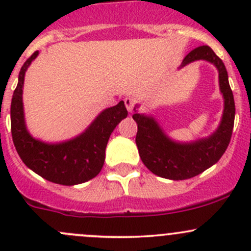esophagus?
Returning <instances> with one entry per match:
<instances>
[{
    "instance_id": "esophagus-1",
    "label": "esophagus",
    "mask_w": 251,
    "mask_h": 251,
    "mask_svg": "<svg viewBox=\"0 0 251 251\" xmlns=\"http://www.w3.org/2000/svg\"><path fill=\"white\" fill-rule=\"evenodd\" d=\"M124 102H125L126 109L130 111V113H132V111L136 109V100H133V98L127 97V98H125V100H124Z\"/></svg>"
}]
</instances>
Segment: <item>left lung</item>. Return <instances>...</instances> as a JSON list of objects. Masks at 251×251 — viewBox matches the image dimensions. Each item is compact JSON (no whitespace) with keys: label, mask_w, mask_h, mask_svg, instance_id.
I'll return each mask as SVG.
<instances>
[{"label":"left lung","mask_w":251,"mask_h":251,"mask_svg":"<svg viewBox=\"0 0 251 251\" xmlns=\"http://www.w3.org/2000/svg\"><path fill=\"white\" fill-rule=\"evenodd\" d=\"M207 60L219 70L220 90L224 95V115L216 132L192 143H177L168 137L151 116L132 115L137 123L136 144L144 165L156 176L164 178L187 179L201 174L220 160L231 142L234 125L235 105L228 82L226 67L209 46L194 48L184 57L181 67L194 60Z\"/></svg>","instance_id":"obj_1"}]
</instances>
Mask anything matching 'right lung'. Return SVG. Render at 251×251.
<instances>
[{"instance_id": "add662e5", "label": "right lung", "mask_w": 251, "mask_h": 251, "mask_svg": "<svg viewBox=\"0 0 251 251\" xmlns=\"http://www.w3.org/2000/svg\"><path fill=\"white\" fill-rule=\"evenodd\" d=\"M39 50L22 67L11 104V131L14 147L23 163L34 173L53 183L74 186L93 178L100 173L105 159V147L111 132L127 116L124 102L103 110L87 130L63 143L48 144L37 141L27 132L23 110V86L27 67Z\"/></svg>"}]
</instances>
